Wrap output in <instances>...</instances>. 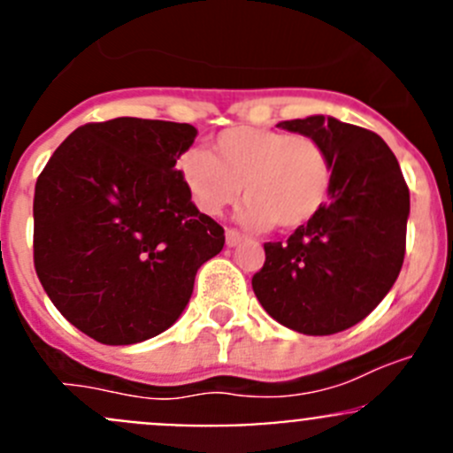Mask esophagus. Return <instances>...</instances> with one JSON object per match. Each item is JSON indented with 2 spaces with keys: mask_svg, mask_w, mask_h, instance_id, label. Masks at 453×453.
<instances>
[{
  "mask_svg": "<svg viewBox=\"0 0 453 453\" xmlns=\"http://www.w3.org/2000/svg\"><path fill=\"white\" fill-rule=\"evenodd\" d=\"M241 241H243V234H241L239 230H226V245L227 248H236V245L241 243Z\"/></svg>",
  "mask_w": 453,
  "mask_h": 453,
  "instance_id": "obj_1",
  "label": "esophagus"
}]
</instances>
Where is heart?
<instances>
[{
	"mask_svg": "<svg viewBox=\"0 0 453 453\" xmlns=\"http://www.w3.org/2000/svg\"><path fill=\"white\" fill-rule=\"evenodd\" d=\"M177 171L208 217L221 214L243 193L248 203L241 219L256 230L273 223L280 230L307 226L333 190V159L322 142L265 127L221 131L212 153L188 149L177 159Z\"/></svg>",
	"mask_w": 453,
	"mask_h": 453,
	"instance_id": "heart-1",
	"label": "heart"
}]
</instances>
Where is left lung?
Instances as JSON below:
<instances>
[{
  "instance_id": "left-lung-1",
  "label": "left lung",
  "mask_w": 453,
  "mask_h": 453,
  "mask_svg": "<svg viewBox=\"0 0 453 453\" xmlns=\"http://www.w3.org/2000/svg\"><path fill=\"white\" fill-rule=\"evenodd\" d=\"M309 135L333 159L328 203L282 243H265L254 273L258 303L304 335H333L362 322L386 298L405 256L410 190L390 146L331 116L278 122Z\"/></svg>"
}]
</instances>
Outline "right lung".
Here are the masks:
<instances>
[{
  "label": "right lung",
  "instance_id": "right-lung-1",
  "mask_svg": "<svg viewBox=\"0 0 453 453\" xmlns=\"http://www.w3.org/2000/svg\"><path fill=\"white\" fill-rule=\"evenodd\" d=\"M193 125L91 122L54 150L35 186V269L67 322L129 346L177 322L195 276L226 243L190 201L177 159Z\"/></svg>",
  "mask_w": 453,
  "mask_h": 453
}]
</instances>
